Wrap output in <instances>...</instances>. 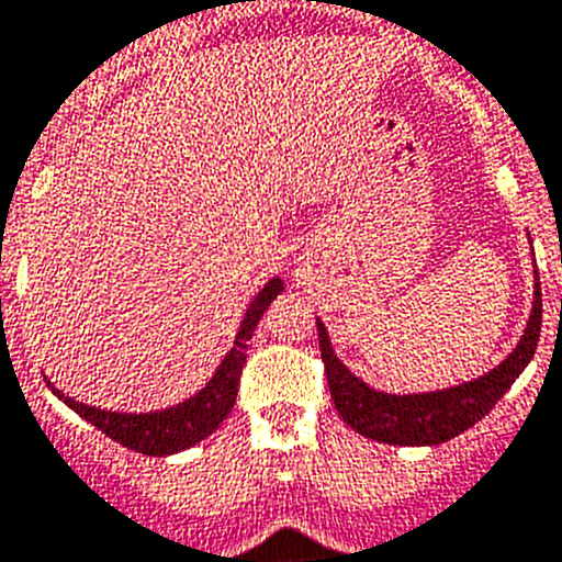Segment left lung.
<instances>
[{
  "instance_id": "8db88e82",
  "label": "left lung",
  "mask_w": 562,
  "mask_h": 562,
  "mask_svg": "<svg viewBox=\"0 0 562 562\" xmlns=\"http://www.w3.org/2000/svg\"><path fill=\"white\" fill-rule=\"evenodd\" d=\"M540 319H543V300H540V277L538 262H535L531 314L512 353L477 379L452 384V387L427 390V393L375 390L336 356L334 341L319 316H316V328H319V350L325 375H328L330 398L339 409L341 422L370 441L398 443V447H436V443L461 436L463 429L481 422L504 398L506 390L515 384L517 375L524 373L535 356L540 339Z\"/></svg>"
}]
</instances>
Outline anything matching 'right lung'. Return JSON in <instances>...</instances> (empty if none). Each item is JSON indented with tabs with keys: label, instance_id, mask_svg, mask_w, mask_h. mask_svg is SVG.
Instances as JSON below:
<instances>
[{
	"label": "right lung",
	"instance_id": "1",
	"mask_svg": "<svg viewBox=\"0 0 562 562\" xmlns=\"http://www.w3.org/2000/svg\"><path fill=\"white\" fill-rule=\"evenodd\" d=\"M282 288H285V282L280 277H271L257 291V296L248 302L240 328H237V336H234L228 353L223 356V362L217 364L212 379L194 396H187L183 402L160 409H144V413H126V409H106L95 407V404L76 402L67 393H61L45 375L47 387L72 413H78L85 422H90L104 436L124 443L130 450L144 452V456H175V452L189 450V447L212 436L214 429L221 427L228 413H232L234 402H237V384H240L243 364H246L248 341H251L254 328H257V322L266 314L268 305L282 294Z\"/></svg>",
	"mask_w": 562,
	"mask_h": 562
}]
</instances>
